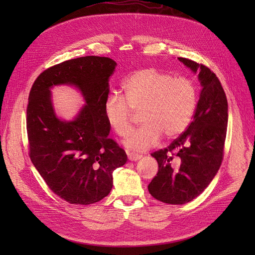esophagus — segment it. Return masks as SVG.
Wrapping results in <instances>:
<instances>
[{"label":"esophagus","instance_id":"34e87169","mask_svg":"<svg viewBox=\"0 0 255 255\" xmlns=\"http://www.w3.org/2000/svg\"><path fill=\"white\" fill-rule=\"evenodd\" d=\"M128 157L129 160L132 161H136L138 159L141 158V155H139V154H136V153H132V152H128Z\"/></svg>","mask_w":255,"mask_h":255}]
</instances>
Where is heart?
<instances>
[{
  "label": "heart",
  "instance_id": "heart-1",
  "mask_svg": "<svg viewBox=\"0 0 255 255\" xmlns=\"http://www.w3.org/2000/svg\"><path fill=\"white\" fill-rule=\"evenodd\" d=\"M125 97L107 96L103 111L114 133L126 137L132 128L133 112L142 123L126 140L132 151H145L161 135L173 138L189 126L197 105V87L186 76H174L155 68L141 69L123 83Z\"/></svg>",
  "mask_w": 255,
  "mask_h": 255
}]
</instances>
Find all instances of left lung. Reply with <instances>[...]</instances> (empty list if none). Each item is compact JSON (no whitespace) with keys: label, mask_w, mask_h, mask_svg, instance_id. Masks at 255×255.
<instances>
[{"label":"left lung","mask_w":255,"mask_h":255,"mask_svg":"<svg viewBox=\"0 0 255 255\" xmlns=\"http://www.w3.org/2000/svg\"><path fill=\"white\" fill-rule=\"evenodd\" d=\"M179 60L199 73L202 90L187 129L167 148L151 154L158 172L149 192L168 204L187 203L210 185L222 163L228 126V100L217 76L202 64Z\"/></svg>","instance_id":"left-lung-1"}]
</instances>
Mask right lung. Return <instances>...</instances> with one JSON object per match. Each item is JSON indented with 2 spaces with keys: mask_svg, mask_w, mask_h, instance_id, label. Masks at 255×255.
<instances>
[{
  "mask_svg": "<svg viewBox=\"0 0 255 255\" xmlns=\"http://www.w3.org/2000/svg\"><path fill=\"white\" fill-rule=\"evenodd\" d=\"M117 66L110 57L85 56L52 66L34 82L26 109L29 157L49 188L71 204L99 202L110 194L113 172L127 163L126 151L109 137L103 106ZM73 84L87 101L73 122L58 120L49 88Z\"/></svg>",
  "mask_w": 255,
  "mask_h": 255,
  "instance_id": "obj_1",
  "label": "right lung"
}]
</instances>
